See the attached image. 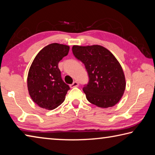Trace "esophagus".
Wrapping results in <instances>:
<instances>
[{
    "label": "esophagus",
    "instance_id": "obj_1",
    "mask_svg": "<svg viewBox=\"0 0 155 155\" xmlns=\"http://www.w3.org/2000/svg\"><path fill=\"white\" fill-rule=\"evenodd\" d=\"M78 85H79V84H78V82H77V81H74V82H73V83L71 84V85H70V87H71V88L77 87H78Z\"/></svg>",
    "mask_w": 155,
    "mask_h": 155
}]
</instances>
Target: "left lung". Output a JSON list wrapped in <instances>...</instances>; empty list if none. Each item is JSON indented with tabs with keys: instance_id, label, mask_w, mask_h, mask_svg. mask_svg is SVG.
<instances>
[{
	"instance_id": "8db88e82",
	"label": "left lung",
	"mask_w": 155,
	"mask_h": 155,
	"mask_svg": "<svg viewBox=\"0 0 155 155\" xmlns=\"http://www.w3.org/2000/svg\"><path fill=\"white\" fill-rule=\"evenodd\" d=\"M72 52L88 73L89 82L83 88L87 101L101 108L115 105L124 92L126 81L114 54L100 45L73 46Z\"/></svg>"
}]
</instances>
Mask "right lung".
I'll list each match as a JSON object with an SVG mask.
<instances>
[{"label":"right lung","mask_w":155,"mask_h":155,"mask_svg":"<svg viewBox=\"0 0 155 155\" xmlns=\"http://www.w3.org/2000/svg\"><path fill=\"white\" fill-rule=\"evenodd\" d=\"M70 46L51 44L38 52L31 64L27 77L29 95L43 109L52 110L64 101L70 90L62 80L58 64L68 55Z\"/></svg>","instance_id":"obj_1"}]
</instances>
